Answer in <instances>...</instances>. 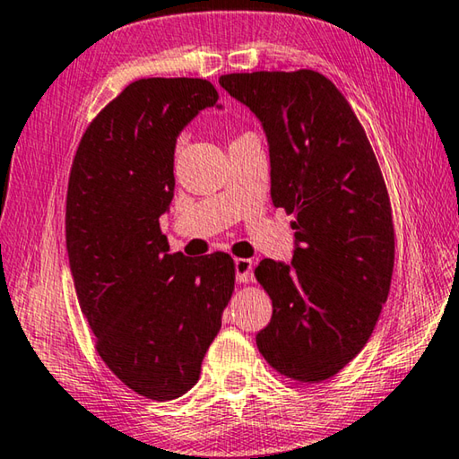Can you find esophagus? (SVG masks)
Returning a JSON list of instances; mask_svg holds the SVG:
<instances>
[{
  "label": "esophagus",
  "mask_w": 459,
  "mask_h": 459,
  "mask_svg": "<svg viewBox=\"0 0 459 459\" xmlns=\"http://www.w3.org/2000/svg\"><path fill=\"white\" fill-rule=\"evenodd\" d=\"M235 271H237V281L247 283L253 275V261L251 259H235Z\"/></svg>",
  "instance_id": "1"
}]
</instances>
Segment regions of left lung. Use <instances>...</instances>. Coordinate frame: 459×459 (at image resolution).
<instances>
[{"label":"left lung","instance_id":"8db88e82","mask_svg":"<svg viewBox=\"0 0 459 459\" xmlns=\"http://www.w3.org/2000/svg\"><path fill=\"white\" fill-rule=\"evenodd\" d=\"M261 121L271 200L295 221L291 263L263 259L273 301L257 348L299 383H322L359 354L391 290L394 229L375 152L346 97L316 71L222 74Z\"/></svg>","mask_w":459,"mask_h":459}]
</instances>
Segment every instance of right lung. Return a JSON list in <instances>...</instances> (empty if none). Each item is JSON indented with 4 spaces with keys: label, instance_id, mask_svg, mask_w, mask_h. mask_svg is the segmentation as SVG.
<instances>
[{
    "label": "right lung",
    "instance_id": "add662e5",
    "mask_svg": "<svg viewBox=\"0 0 459 459\" xmlns=\"http://www.w3.org/2000/svg\"><path fill=\"white\" fill-rule=\"evenodd\" d=\"M206 107L221 108L204 79L131 82L84 131L68 180L66 251L97 352L153 401L196 385L235 290L230 255L169 253L160 229L176 139Z\"/></svg>",
    "mask_w": 459,
    "mask_h": 459
}]
</instances>
